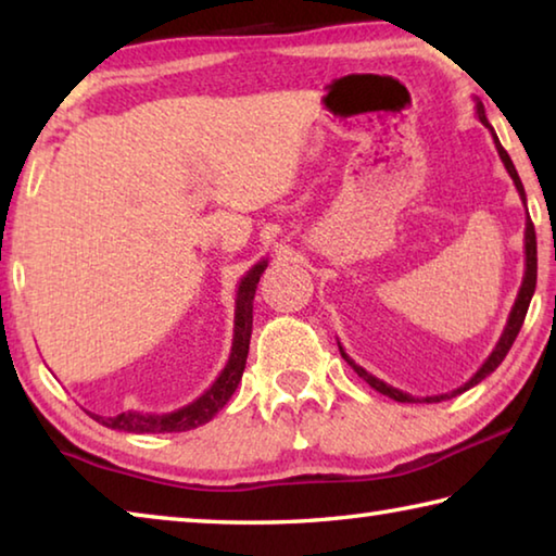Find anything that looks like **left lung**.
I'll use <instances>...</instances> for the list:
<instances>
[{
  "label": "left lung",
  "instance_id": "left-lung-1",
  "mask_svg": "<svg viewBox=\"0 0 556 556\" xmlns=\"http://www.w3.org/2000/svg\"><path fill=\"white\" fill-rule=\"evenodd\" d=\"M476 112H478V119H481L483 125H485L488 129H491L497 154H501L503 164H505V168H507V174H510L513 184H515V188H517V193H520V199H522L525 208H527V195H525V188H522L520 176H517L513 159L507 156V152H505L503 144H501V139H497L495 129L491 127V122H488L481 100H476ZM534 287H538V235H534V225H532V220H530V213H527V220H525V277H522L520 291H517V299H515V304H513V312H510V316H507V324H505V328H503V336H501V341L495 343L493 353L485 357V363L481 365V368L476 370L473 378H470L466 384H460V388L454 390V392L434 394V397H421V400H419V397H412V394L402 392V390H397V388H392V384L382 382L380 378H375V375H370L368 370L361 368V365H357V363L353 361V357L343 351L341 343H338V348H341L343 361H345L348 365H351V368H353L357 375H361V378H363L365 382H368L372 390L388 394V397H392L394 402H441V400H451V397H456V394L470 390V388H473V384H478L481 380H485L488 375H491V372L497 368V365H501V363L505 361L507 351H510L513 343H515V338H517V333H520V328H522V321H525V316H527V308H530V301H532V294H534Z\"/></svg>",
  "mask_w": 556,
  "mask_h": 556
}]
</instances>
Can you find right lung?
I'll return each mask as SVG.
<instances>
[{"label": "right lung", "mask_w": 556, "mask_h": 556, "mask_svg": "<svg viewBox=\"0 0 556 556\" xmlns=\"http://www.w3.org/2000/svg\"><path fill=\"white\" fill-rule=\"evenodd\" d=\"M265 269H267V260H262L240 279L238 294H235V333H232L230 357L218 378H215V382L201 394L199 400H193L191 404H186V407L166 412V414L122 412V414H115V417H100V414H90V417L100 421L102 427L129 431V434L188 431L205 425V421H211L215 414L228 404L232 392L238 390L240 378L244 372V363H248V351H250V336H252V301H255L257 281Z\"/></svg>", "instance_id": "obj_1"}]
</instances>
